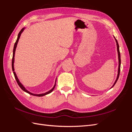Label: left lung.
<instances>
[{
    "label": "left lung",
    "instance_id": "8db88e82",
    "mask_svg": "<svg viewBox=\"0 0 132 132\" xmlns=\"http://www.w3.org/2000/svg\"><path fill=\"white\" fill-rule=\"evenodd\" d=\"M114 39H115V41H116V45H117V52H118V74H117V78L116 79V80L113 84V85H112V86L111 87V89L112 88V87H113L114 86V85H115V84L116 83L117 81L118 80V78H119V73H120V68H121V54H120V52H119V45H118V41L116 39L115 37L113 36Z\"/></svg>",
    "mask_w": 132,
    "mask_h": 132
}]
</instances>
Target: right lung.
Here are the masks:
<instances>
[{"label": "right lung", "mask_w": 132, "mask_h": 132, "mask_svg": "<svg viewBox=\"0 0 132 132\" xmlns=\"http://www.w3.org/2000/svg\"><path fill=\"white\" fill-rule=\"evenodd\" d=\"M25 29V27H23V29H21V30L20 31V32L19 33V34H18V38H17V39H16V42L15 43V45H14V49H13V59H12V69H13V73H14V77H15V79H16V81H17V82H18V85H19V86L20 87V88L23 90V91H24L25 92H26V93H28V94H30V95H33V96H39V97H41V96H45V95H47V94H50L52 91L53 90H54V87H55V84H56V80H57V78H56V80H55V84H54V86L53 87V88L51 90H49L48 91H47V92H46V93H43V94H33V93H31V92H30V91H28L25 87V86H23L22 84L20 82V80H19V79H18V77H17V75H16V73H15V71H14V57H15V51H16V47H17V45H18V42H19V38H20V36H21V34L22 33V32L23 31V30H24Z\"/></svg>", "instance_id": "1"}]
</instances>
